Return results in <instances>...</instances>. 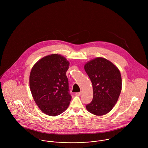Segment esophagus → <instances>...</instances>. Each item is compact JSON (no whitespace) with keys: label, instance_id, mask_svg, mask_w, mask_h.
I'll use <instances>...</instances> for the list:
<instances>
[{"label":"esophagus","instance_id":"esophagus-1","mask_svg":"<svg viewBox=\"0 0 148 148\" xmlns=\"http://www.w3.org/2000/svg\"><path fill=\"white\" fill-rule=\"evenodd\" d=\"M82 91L81 92H77V93H76V96H80L81 95H82Z\"/></svg>","mask_w":148,"mask_h":148}]
</instances>
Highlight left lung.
<instances>
[{"instance_id":"obj_1","label":"left lung","mask_w":148,"mask_h":148,"mask_svg":"<svg viewBox=\"0 0 148 148\" xmlns=\"http://www.w3.org/2000/svg\"><path fill=\"white\" fill-rule=\"evenodd\" d=\"M84 69L93 92V100L86 108L94 115H105L113 109L120 96L122 88L120 71L114 64L101 57L86 62Z\"/></svg>"}]
</instances>
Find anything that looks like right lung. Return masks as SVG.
<instances>
[{
  "label": "right lung",
  "instance_id": "right-lung-1",
  "mask_svg": "<svg viewBox=\"0 0 148 148\" xmlns=\"http://www.w3.org/2000/svg\"><path fill=\"white\" fill-rule=\"evenodd\" d=\"M69 66L65 57L55 53L43 57L31 69L29 83L33 99L48 116L60 114L69 105L72 97L65 75Z\"/></svg>",
  "mask_w": 148,
  "mask_h": 148
}]
</instances>
